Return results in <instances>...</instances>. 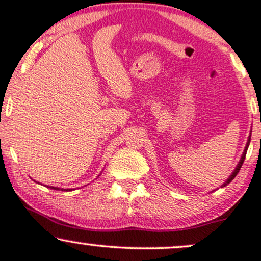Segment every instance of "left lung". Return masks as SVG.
Masks as SVG:
<instances>
[{"mask_svg": "<svg viewBox=\"0 0 261 261\" xmlns=\"http://www.w3.org/2000/svg\"><path fill=\"white\" fill-rule=\"evenodd\" d=\"M250 136H251V135H249V137H248V141H247V145H245L244 152H243V154H242V157H241V160H239L238 164H237V167H236V168H234V170H233V172H232V174H230V175L228 176V179H227V180L224 181L222 185H221V188H223V187H226V185H228L229 182L232 181L233 179L236 178V175L238 174V173H239V170H241V168H242V164H243V162H244V160H245V154H247L248 147H249V143H250Z\"/></svg>", "mask_w": 261, "mask_h": 261, "instance_id": "8db88e82", "label": "left lung"}]
</instances>
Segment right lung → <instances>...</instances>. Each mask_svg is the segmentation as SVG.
Here are the masks:
<instances>
[{"label":"right lung","instance_id":"obj_1","mask_svg":"<svg viewBox=\"0 0 261 261\" xmlns=\"http://www.w3.org/2000/svg\"><path fill=\"white\" fill-rule=\"evenodd\" d=\"M50 189H54V190H62V191H71L72 189H61V188H56V187H47Z\"/></svg>","mask_w":261,"mask_h":261}]
</instances>
